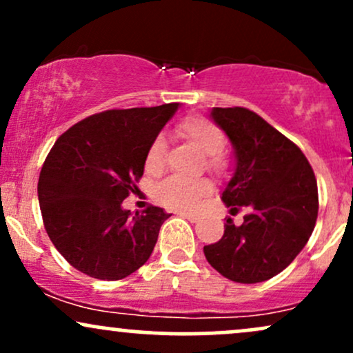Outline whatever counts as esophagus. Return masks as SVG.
Wrapping results in <instances>:
<instances>
[{"label":"esophagus","mask_w":353,"mask_h":353,"mask_svg":"<svg viewBox=\"0 0 353 353\" xmlns=\"http://www.w3.org/2000/svg\"><path fill=\"white\" fill-rule=\"evenodd\" d=\"M179 216L184 217V219H188L189 222H197V221H199V216H197V214H192V212H179Z\"/></svg>","instance_id":"1"}]
</instances>
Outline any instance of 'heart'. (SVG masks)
<instances>
[{
    "instance_id": "obj_1",
    "label": "heart",
    "mask_w": 353,
    "mask_h": 353,
    "mask_svg": "<svg viewBox=\"0 0 353 353\" xmlns=\"http://www.w3.org/2000/svg\"><path fill=\"white\" fill-rule=\"evenodd\" d=\"M176 134L204 154L205 169L216 174L228 169V159L222 154L225 145V134L216 123L202 116H188L176 124ZM164 139L156 137L145 152V171L149 174H159L164 168ZM210 188L212 185L208 179L189 181L172 176L157 185L156 197L165 208L192 209L197 201L209 192Z\"/></svg>"
}]
</instances>
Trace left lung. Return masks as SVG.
<instances>
[{
  "instance_id": "obj_1",
  "label": "left lung",
  "mask_w": 353,
  "mask_h": 353,
  "mask_svg": "<svg viewBox=\"0 0 353 353\" xmlns=\"http://www.w3.org/2000/svg\"><path fill=\"white\" fill-rule=\"evenodd\" d=\"M236 151V172L222 192L230 212L224 236L204 245L205 259L229 281L257 283L282 272L305 247L319 212L317 179L297 144L247 108L210 112Z\"/></svg>"
}]
</instances>
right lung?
I'll return each mask as SVG.
<instances>
[{
  "mask_svg": "<svg viewBox=\"0 0 353 353\" xmlns=\"http://www.w3.org/2000/svg\"><path fill=\"white\" fill-rule=\"evenodd\" d=\"M179 104L108 109L58 137L38 181L43 224L58 252L79 272L119 281L151 257L171 214L121 208L144 174L145 152Z\"/></svg>",
  "mask_w": 353,
  "mask_h": 353,
  "instance_id": "1",
  "label": "right lung"
}]
</instances>
